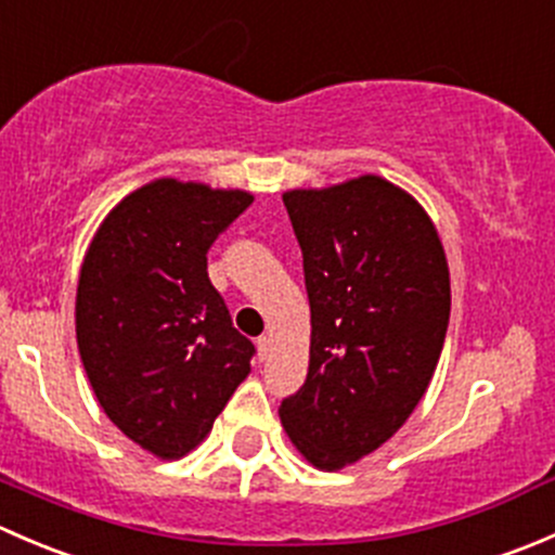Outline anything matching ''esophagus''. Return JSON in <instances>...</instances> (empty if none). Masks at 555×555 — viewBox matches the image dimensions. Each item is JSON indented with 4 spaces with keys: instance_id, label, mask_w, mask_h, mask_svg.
<instances>
[{
    "instance_id": "1",
    "label": "esophagus",
    "mask_w": 555,
    "mask_h": 555,
    "mask_svg": "<svg viewBox=\"0 0 555 555\" xmlns=\"http://www.w3.org/2000/svg\"><path fill=\"white\" fill-rule=\"evenodd\" d=\"M271 351H273V340L268 338V335H260V338H257V357L266 362L268 357H271Z\"/></svg>"
}]
</instances>
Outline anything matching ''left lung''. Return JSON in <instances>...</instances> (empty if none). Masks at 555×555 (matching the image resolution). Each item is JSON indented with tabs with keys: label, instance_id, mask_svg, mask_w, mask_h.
I'll use <instances>...</instances> for the list:
<instances>
[{
	"label": "left lung",
	"instance_id": "obj_1",
	"mask_svg": "<svg viewBox=\"0 0 555 555\" xmlns=\"http://www.w3.org/2000/svg\"><path fill=\"white\" fill-rule=\"evenodd\" d=\"M282 198L304 251L311 349L279 418L306 462L335 473L382 449L433 382L449 260L424 206L376 173Z\"/></svg>",
	"mask_w": 555,
	"mask_h": 555
}]
</instances>
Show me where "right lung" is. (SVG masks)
<instances>
[{
	"mask_svg": "<svg viewBox=\"0 0 555 555\" xmlns=\"http://www.w3.org/2000/svg\"><path fill=\"white\" fill-rule=\"evenodd\" d=\"M246 190L160 177L128 193L88 246L77 349L109 422L158 459L211 433L255 346L211 287L206 251L251 204Z\"/></svg>",
	"mask_w": 555,
	"mask_h": 555,
	"instance_id": "obj_1",
	"label": "right lung"
}]
</instances>
